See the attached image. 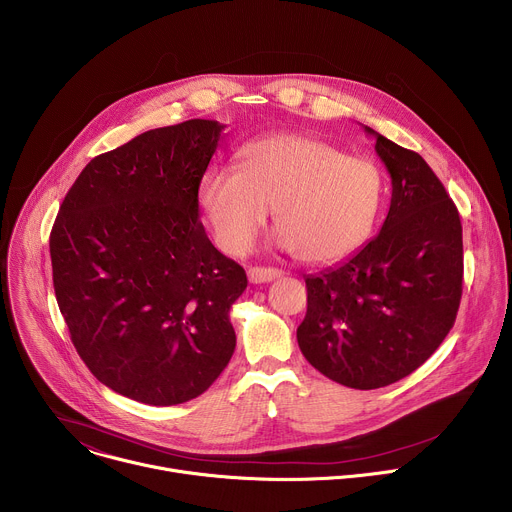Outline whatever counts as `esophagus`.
Masks as SVG:
<instances>
[{"instance_id":"34e87169","label":"esophagus","mask_w":512,"mask_h":512,"mask_svg":"<svg viewBox=\"0 0 512 512\" xmlns=\"http://www.w3.org/2000/svg\"><path fill=\"white\" fill-rule=\"evenodd\" d=\"M247 275H249L251 283H269L273 279L283 277V271L275 269V267H251L247 271Z\"/></svg>"}]
</instances>
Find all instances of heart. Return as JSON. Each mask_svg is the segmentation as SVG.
<instances>
[{
    "label": "heart",
    "mask_w": 512,
    "mask_h": 512,
    "mask_svg": "<svg viewBox=\"0 0 512 512\" xmlns=\"http://www.w3.org/2000/svg\"><path fill=\"white\" fill-rule=\"evenodd\" d=\"M381 190V172L371 160L344 156L310 135L281 133L245 145L241 170H208L198 202L225 253H245L275 208L279 245L324 265L369 239Z\"/></svg>",
    "instance_id": "obj_1"
}]
</instances>
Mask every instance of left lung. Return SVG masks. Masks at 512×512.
I'll return each instance as SVG.
<instances>
[{
	"label": "left lung",
	"instance_id": "obj_1",
	"mask_svg": "<svg viewBox=\"0 0 512 512\" xmlns=\"http://www.w3.org/2000/svg\"><path fill=\"white\" fill-rule=\"evenodd\" d=\"M377 137L391 176L381 233L346 261L306 277L308 312L298 326L306 360L350 389H379L411 375L456 322L462 298V223L427 162Z\"/></svg>",
	"mask_w": 512,
	"mask_h": 512
}]
</instances>
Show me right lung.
<instances>
[{"mask_svg": "<svg viewBox=\"0 0 512 512\" xmlns=\"http://www.w3.org/2000/svg\"><path fill=\"white\" fill-rule=\"evenodd\" d=\"M227 125L190 119L93 158L50 233L58 308L89 371L148 405L202 395L229 364L245 269L200 223L198 188Z\"/></svg>", "mask_w": 512, "mask_h": 512, "instance_id": "right-lung-1", "label": "right lung"}]
</instances>
